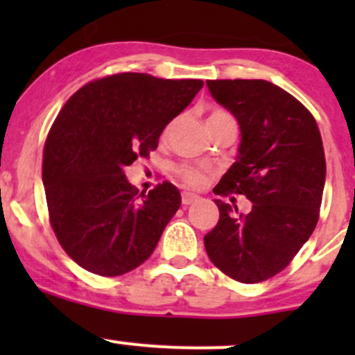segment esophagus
<instances>
[{
	"label": "esophagus",
	"mask_w": 355,
	"mask_h": 355,
	"mask_svg": "<svg viewBox=\"0 0 355 355\" xmlns=\"http://www.w3.org/2000/svg\"><path fill=\"white\" fill-rule=\"evenodd\" d=\"M198 200L199 196L192 194V192H184V194H182V204H185V206H189V204L192 202H198Z\"/></svg>",
	"instance_id": "esophagus-1"
}]
</instances>
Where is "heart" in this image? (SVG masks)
<instances>
[{"label": "heart", "instance_id": "heart-1", "mask_svg": "<svg viewBox=\"0 0 355 355\" xmlns=\"http://www.w3.org/2000/svg\"><path fill=\"white\" fill-rule=\"evenodd\" d=\"M218 120H234V118H232L228 113H225V111L214 110L213 113L207 116V123H209V121H218ZM170 130H171V125H168L166 130H164V134H163L164 137L170 134ZM178 175H180L182 180H184L185 184L192 185V187H200V185L206 184V180H207V177L204 171L196 170V168H189V166L180 168V170H178Z\"/></svg>", "mask_w": 355, "mask_h": 355}]
</instances>
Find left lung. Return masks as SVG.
<instances>
[{
    "mask_svg": "<svg viewBox=\"0 0 355 355\" xmlns=\"http://www.w3.org/2000/svg\"><path fill=\"white\" fill-rule=\"evenodd\" d=\"M218 105L237 118L241 146L214 192L242 194L247 214L214 199L216 227L204 237L211 263L242 284H259L288 266L320 218L327 161L313 114L268 80H207Z\"/></svg>",
    "mask_w": 355,
    "mask_h": 355,
    "instance_id": "left-lung-1",
    "label": "left lung"
}]
</instances>
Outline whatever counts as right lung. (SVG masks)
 I'll return each instance as SVG.
<instances>
[{"label": "right lung", "mask_w": 355, "mask_h": 355, "mask_svg": "<svg viewBox=\"0 0 355 355\" xmlns=\"http://www.w3.org/2000/svg\"><path fill=\"white\" fill-rule=\"evenodd\" d=\"M202 85L127 71L89 82L60 111L44 144L42 184L56 239L78 266L120 277L156 249L180 192L163 182L139 194L123 168L155 151Z\"/></svg>", "instance_id": "right-lung-1"}]
</instances>
